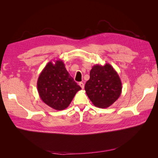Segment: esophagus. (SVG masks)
<instances>
[{
  "label": "esophagus",
  "mask_w": 158,
  "mask_h": 158,
  "mask_svg": "<svg viewBox=\"0 0 158 158\" xmlns=\"http://www.w3.org/2000/svg\"><path fill=\"white\" fill-rule=\"evenodd\" d=\"M79 86L81 87V88H82V89H83L84 88V83H83V82H79Z\"/></svg>",
  "instance_id": "obj_1"
}]
</instances>
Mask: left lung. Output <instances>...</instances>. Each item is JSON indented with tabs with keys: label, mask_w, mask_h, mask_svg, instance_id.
Here are the masks:
<instances>
[{
	"label": "left lung",
	"mask_w": 158,
	"mask_h": 158,
	"mask_svg": "<svg viewBox=\"0 0 158 158\" xmlns=\"http://www.w3.org/2000/svg\"><path fill=\"white\" fill-rule=\"evenodd\" d=\"M89 79L85 85V90L93 105L99 108H107L119 98L122 84L118 73L113 67L96 64L89 73Z\"/></svg>",
	"instance_id": "obj_1"
}]
</instances>
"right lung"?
<instances>
[{"instance_id": "right-lung-1", "label": "right lung", "mask_w": 158, "mask_h": 158, "mask_svg": "<svg viewBox=\"0 0 158 158\" xmlns=\"http://www.w3.org/2000/svg\"><path fill=\"white\" fill-rule=\"evenodd\" d=\"M37 89L43 102L51 108L61 110L69 106L81 88L74 81L61 60L49 62L40 73Z\"/></svg>"}]
</instances>
